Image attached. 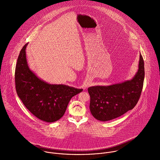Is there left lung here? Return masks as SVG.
Listing matches in <instances>:
<instances>
[{
  "label": "left lung",
  "mask_w": 160,
  "mask_h": 160,
  "mask_svg": "<svg viewBox=\"0 0 160 160\" xmlns=\"http://www.w3.org/2000/svg\"><path fill=\"white\" fill-rule=\"evenodd\" d=\"M144 78V61L140 53L138 70L132 79L108 86L89 87L90 110L93 117L106 122L132 110L140 97Z\"/></svg>",
  "instance_id": "obj_1"
}]
</instances>
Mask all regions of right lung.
<instances>
[{"mask_svg":"<svg viewBox=\"0 0 160 160\" xmlns=\"http://www.w3.org/2000/svg\"><path fill=\"white\" fill-rule=\"evenodd\" d=\"M26 43L19 53L15 72L17 93L25 107L37 118L52 123L64 115L70 99L83 89L50 84L38 77L27 63Z\"/></svg>","mask_w":160,"mask_h":160,"instance_id":"right-lung-1","label":"right lung"}]
</instances>
